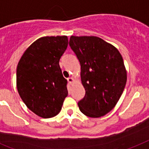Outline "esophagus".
<instances>
[{
	"label": "esophagus",
	"instance_id": "obj_1",
	"mask_svg": "<svg viewBox=\"0 0 149 149\" xmlns=\"http://www.w3.org/2000/svg\"><path fill=\"white\" fill-rule=\"evenodd\" d=\"M68 83L72 84H73L74 82V79L72 77H70L68 78Z\"/></svg>",
	"mask_w": 149,
	"mask_h": 149
}]
</instances>
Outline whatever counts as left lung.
<instances>
[{
	"label": "left lung",
	"instance_id": "1",
	"mask_svg": "<svg viewBox=\"0 0 149 149\" xmlns=\"http://www.w3.org/2000/svg\"><path fill=\"white\" fill-rule=\"evenodd\" d=\"M69 45L80 61L86 91L78 102L80 110L89 117H101L113 109L126 86L123 57L115 46L94 36H72Z\"/></svg>",
	"mask_w": 149,
	"mask_h": 149
}]
</instances>
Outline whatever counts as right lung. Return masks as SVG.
I'll return each mask as SVG.
<instances>
[{"label": "right lung", "mask_w": 149, "mask_h": 149, "mask_svg": "<svg viewBox=\"0 0 149 149\" xmlns=\"http://www.w3.org/2000/svg\"><path fill=\"white\" fill-rule=\"evenodd\" d=\"M66 36H44L29 45L17 68V88L29 110L42 118L59 113L68 96L67 80L59 66L66 50Z\"/></svg>", "instance_id": "right-lung-1"}]
</instances>
